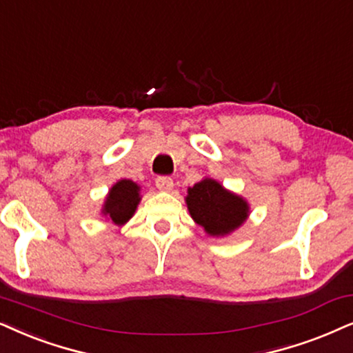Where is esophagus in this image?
Here are the masks:
<instances>
[{"label": "esophagus", "instance_id": "34e87169", "mask_svg": "<svg viewBox=\"0 0 353 353\" xmlns=\"http://www.w3.org/2000/svg\"><path fill=\"white\" fill-rule=\"evenodd\" d=\"M155 186H157L160 191H172L173 180L170 176H157L155 178Z\"/></svg>", "mask_w": 353, "mask_h": 353}]
</instances>
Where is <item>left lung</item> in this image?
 I'll return each mask as SVG.
<instances>
[{"instance_id":"obj_1","label":"left lung","mask_w":353,"mask_h":353,"mask_svg":"<svg viewBox=\"0 0 353 353\" xmlns=\"http://www.w3.org/2000/svg\"><path fill=\"white\" fill-rule=\"evenodd\" d=\"M188 210L210 236H223L248 219L250 205L212 178H204L188 190Z\"/></svg>"}]
</instances>
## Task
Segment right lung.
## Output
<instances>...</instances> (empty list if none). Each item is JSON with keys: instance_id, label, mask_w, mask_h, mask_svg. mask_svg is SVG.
Returning a JSON list of instances; mask_svg holds the SVG:
<instances>
[{"instance_id": "right-lung-1", "label": "right lung", "mask_w": 353, "mask_h": 353, "mask_svg": "<svg viewBox=\"0 0 353 353\" xmlns=\"http://www.w3.org/2000/svg\"><path fill=\"white\" fill-rule=\"evenodd\" d=\"M139 201V186L131 180H120L108 191L102 214L115 225H123L132 217Z\"/></svg>"}]
</instances>
